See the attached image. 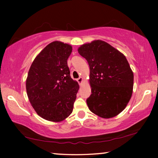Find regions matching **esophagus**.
<instances>
[{
    "label": "esophagus",
    "mask_w": 158,
    "mask_h": 158,
    "mask_svg": "<svg viewBox=\"0 0 158 158\" xmlns=\"http://www.w3.org/2000/svg\"><path fill=\"white\" fill-rule=\"evenodd\" d=\"M77 81H78L79 84L81 85L82 84V82H83V78H82V77H79V79H77Z\"/></svg>",
    "instance_id": "obj_1"
}]
</instances>
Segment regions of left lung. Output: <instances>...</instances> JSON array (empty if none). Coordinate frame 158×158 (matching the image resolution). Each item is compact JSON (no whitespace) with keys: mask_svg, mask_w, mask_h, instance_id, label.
<instances>
[{"mask_svg":"<svg viewBox=\"0 0 158 158\" xmlns=\"http://www.w3.org/2000/svg\"><path fill=\"white\" fill-rule=\"evenodd\" d=\"M78 52L90 67L92 94L86 100L90 111L103 118L118 115L133 91V72L124 54L100 40L81 45Z\"/></svg>","mask_w":158,"mask_h":158,"instance_id":"1","label":"left lung"}]
</instances>
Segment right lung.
Listing matches in <instances>:
<instances>
[{
  "instance_id": "add662e5",
  "label": "right lung",
  "mask_w": 158,
  "mask_h": 158,
  "mask_svg": "<svg viewBox=\"0 0 158 158\" xmlns=\"http://www.w3.org/2000/svg\"><path fill=\"white\" fill-rule=\"evenodd\" d=\"M73 47L51 42L32 63L26 78L28 100L36 113L47 121L61 122L73 110L79 85L70 77L68 58Z\"/></svg>"
}]
</instances>
